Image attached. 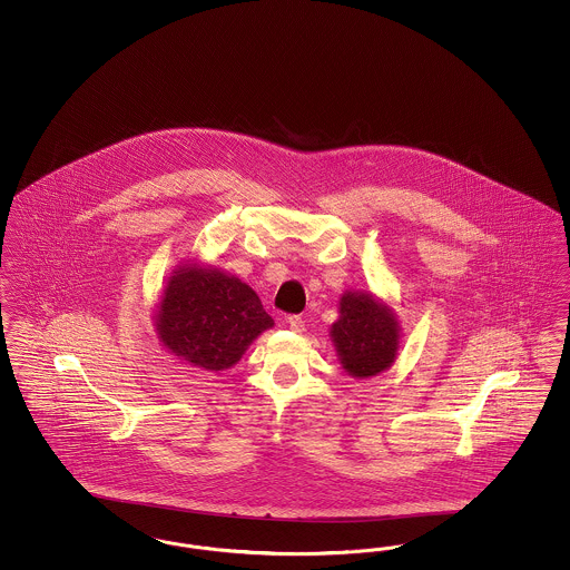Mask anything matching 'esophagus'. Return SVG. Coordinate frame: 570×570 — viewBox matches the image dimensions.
<instances>
[{"mask_svg": "<svg viewBox=\"0 0 570 570\" xmlns=\"http://www.w3.org/2000/svg\"><path fill=\"white\" fill-rule=\"evenodd\" d=\"M286 323H288V326H291V328H293V331H295V333H301V331H303V328H305V321H303V318H301V316H297V314H293V316H288V321H286Z\"/></svg>", "mask_w": 570, "mask_h": 570, "instance_id": "34e87169", "label": "esophagus"}]
</instances>
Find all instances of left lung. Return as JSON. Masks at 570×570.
<instances>
[{"instance_id":"8db88e82","label":"left lung","mask_w":570,"mask_h":570,"mask_svg":"<svg viewBox=\"0 0 570 570\" xmlns=\"http://www.w3.org/2000/svg\"><path fill=\"white\" fill-rule=\"evenodd\" d=\"M344 370L353 376H376L386 370L400 344L395 316L372 295L346 293L340 301V321L331 328Z\"/></svg>"}]
</instances>
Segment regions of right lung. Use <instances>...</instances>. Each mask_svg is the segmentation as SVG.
Here are the masks:
<instances>
[{
	"instance_id": "add662e5",
	"label": "right lung",
	"mask_w": 570,
	"mask_h": 570,
	"mask_svg": "<svg viewBox=\"0 0 570 570\" xmlns=\"http://www.w3.org/2000/svg\"><path fill=\"white\" fill-rule=\"evenodd\" d=\"M269 326L272 316L247 284L196 267L170 277L158 314L164 346L209 372L235 365L252 340Z\"/></svg>"
}]
</instances>
